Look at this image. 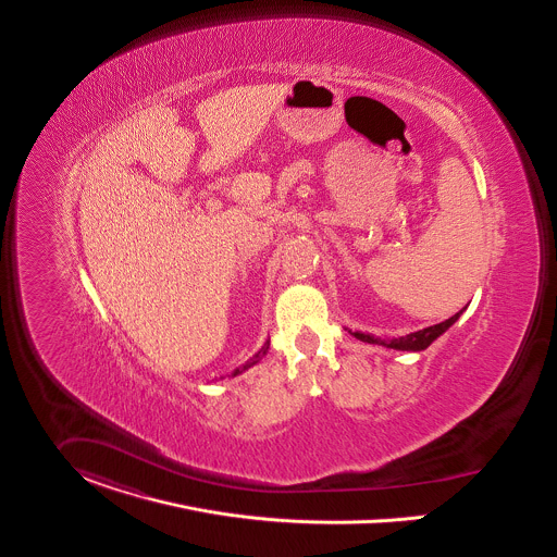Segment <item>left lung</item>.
Returning <instances> with one entry per match:
<instances>
[{"instance_id": "8db88e82", "label": "left lung", "mask_w": 557, "mask_h": 557, "mask_svg": "<svg viewBox=\"0 0 557 557\" xmlns=\"http://www.w3.org/2000/svg\"><path fill=\"white\" fill-rule=\"evenodd\" d=\"M462 314L456 312L454 317H449L444 323H437V325H431V327H424L420 332H413V334L401 335V337H393V339H382V337H373L370 334H361V332H355V337L361 339V342H368V344H375V346H384V348H393V350H408V352H420L424 348H429L440 335H444L456 321L458 317Z\"/></svg>"}]
</instances>
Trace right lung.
<instances>
[{"label":"right lung","instance_id":"right-lung-1","mask_svg":"<svg viewBox=\"0 0 557 557\" xmlns=\"http://www.w3.org/2000/svg\"><path fill=\"white\" fill-rule=\"evenodd\" d=\"M268 348H270V339H265V344L261 346L260 350H258V352H256V355H253L249 361H245V366H243V368H238V370L234 371V375H236V373H243V371H247L249 368H253V366H258L261 359L265 357Z\"/></svg>","mask_w":557,"mask_h":557}]
</instances>
